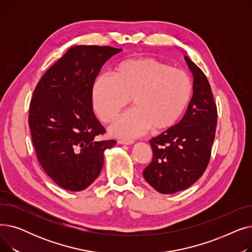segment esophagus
Masks as SVG:
<instances>
[{"label": "esophagus", "mask_w": 252, "mask_h": 252, "mask_svg": "<svg viewBox=\"0 0 252 252\" xmlns=\"http://www.w3.org/2000/svg\"><path fill=\"white\" fill-rule=\"evenodd\" d=\"M117 143L124 144V145H131V144L135 143V141H133V140H118Z\"/></svg>", "instance_id": "esophagus-1"}]
</instances>
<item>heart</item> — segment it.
I'll return each mask as SVG.
<instances>
[{
    "instance_id": "1",
    "label": "heart",
    "mask_w": 252,
    "mask_h": 252,
    "mask_svg": "<svg viewBox=\"0 0 252 252\" xmlns=\"http://www.w3.org/2000/svg\"><path fill=\"white\" fill-rule=\"evenodd\" d=\"M192 95L189 74L153 58L125 60L111 76L101 75L91 89V104L101 122L112 123L131 100L134 109L119 117L110 131L119 138H135L152 129L173 127Z\"/></svg>"
}]
</instances>
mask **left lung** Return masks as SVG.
I'll list each match as a JSON object with an SVG mask.
<instances>
[{
	"label": "left lung",
	"mask_w": 252,
	"mask_h": 252,
	"mask_svg": "<svg viewBox=\"0 0 252 252\" xmlns=\"http://www.w3.org/2000/svg\"><path fill=\"white\" fill-rule=\"evenodd\" d=\"M186 59L193 73V96L182 121L149 142L153 151L151 163L143 176L162 194L189 188L205 171L215 141L218 109L206 75Z\"/></svg>",
	"instance_id": "8db88e82"
}]
</instances>
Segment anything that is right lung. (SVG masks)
<instances>
[{
	"mask_svg": "<svg viewBox=\"0 0 252 252\" xmlns=\"http://www.w3.org/2000/svg\"><path fill=\"white\" fill-rule=\"evenodd\" d=\"M121 51L74 46L45 72L33 91L29 125L37 160L65 190L88 188L100 175L104 151L116 144L98 140L106 130L93 112L91 89L104 63Z\"/></svg>",
	"mask_w": 252,
	"mask_h": 252,
	"instance_id": "add662e5",
	"label": "right lung"
}]
</instances>
